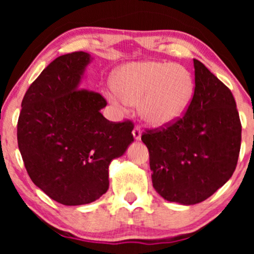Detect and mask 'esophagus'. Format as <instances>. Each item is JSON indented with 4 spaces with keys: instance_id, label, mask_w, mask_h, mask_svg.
I'll return each instance as SVG.
<instances>
[{
    "instance_id": "1",
    "label": "esophagus",
    "mask_w": 254,
    "mask_h": 254,
    "mask_svg": "<svg viewBox=\"0 0 254 254\" xmlns=\"http://www.w3.org/2000/svg\"><path fill=\"white\" fill-rule=\"evenodd\" d=\"M132 135H133V137H135L136 141H138V139H141V135H142L141 127H138V125H136V127H133V130H132Z\"/></svg>"
}]
</instances>
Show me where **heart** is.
I'll return each mask as SVG.
<instances>
[{"label": "heart", "instance_id": "b5f03b06", "mask_svg": "<svg viewBox=\"0 0 254 254\" xmlns=\"http://www.w3.org/2000/svg\"><path fill=\"white\" fill-rule=\"evenodd\" d=\"M193 93V77L185 66L149 61L121 66L109 95L125 106L139 104V112L148 124L165 127L185 113Z\"/></svg>", "mask_w": 254, "mask_h": 254}]
</instances>
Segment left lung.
<instances>
[{"label":"left lung","mask_w":254,"mask_h":254,"mask_svg":"<svg viewBox=\"0 0 254 254\" xmlns=\"http://www.w3.org/2000/svg\"><path fill=\"white\" fill-rule=\"evenodd\" d=\"M194 93L183 117L142 133L153 186L170 202L192 205L229 180L238 164L241 122L234 97L199 61Z\"/></svg>","instance_id":"1"}]
</instances>
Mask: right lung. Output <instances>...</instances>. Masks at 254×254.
<instances>
[{
	"label": "right lung",
	"instance_id": "1",
	"mask_svg": "<svg viewBox=\"0 0 254 254\" xmlns=\"http://www.w3.org/2000/svg\"><path fill=\"white\" fill-rule=\"evenodd\" d=\"M87 52L63 55L46 66L21 103L17 145L28 176L64 205L94 202L109 190V165L133 141L131 121L110 122L100 93L81 88Z\"/></svg>",
	"mask_w": 254,
	"mask_h": 254
}]
</instances>
